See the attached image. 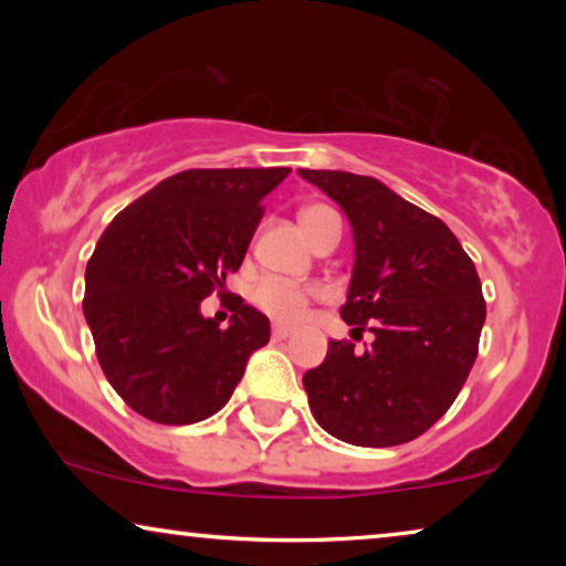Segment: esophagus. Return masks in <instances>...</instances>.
<instances>
[{"label":"esophagus","mask_w":566,"mask_h":566,"mask_svg":"<svg viewBox=\"0 0 566 566\" xmlns=\"http://www.w3.org/2000/svg\"><path fill=\"white\" fill-rule=\"evenodd\" d=\"M291 327H285V324H273V339H285L291 337Z\"/></svg>","instance_id":"obj_1"}]
</instances>
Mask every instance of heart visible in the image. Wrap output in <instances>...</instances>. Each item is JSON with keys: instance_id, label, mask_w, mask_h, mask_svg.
Segmentation results:
<instances>
[{"instance_id": "obj_1", "label": "heart", "mask_w": 566, "mask_h": 566, "mask_svg": "<svg viewBox=\"0 0 566 566\" xmlns=\"http://www.w3.org/2000/svg\"><path fill=\"white\" fill-rule=\"evenodd\" d=\"M332 216H335V211L327 206H308L298 213L301 229L306 231L308 239H314L316 231L322 229V223L329 221ZM308 301H312V291L275 281V277H268V281H262L258 289H254V304H258L265 314L273 316V319L285 324L304 319Z\"/></svg>"}]
</instances>
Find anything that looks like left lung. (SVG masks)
I'll return each instance as SVG.
<instances>
[{
	"label": "left lung",
	"instance_id": "obj_1",
	"mask_svg": "<svg viewBox=\"0 0 566 566\" xmlns=\"http://www.w3.org/2000/svg\"><path fill=\"white\" fill-rule=\"evenodd\" d=\"M343 208L355 262L339 308L353 332H374L355 353L332 339L304 374L314 420L350 446L386 448L422 436L448 412L476 360L486 306L474 262L438 216L339 169H298Z\"/></svg>",
	"mask_w": 566,
	"mask_h": 566
}]
</instances>
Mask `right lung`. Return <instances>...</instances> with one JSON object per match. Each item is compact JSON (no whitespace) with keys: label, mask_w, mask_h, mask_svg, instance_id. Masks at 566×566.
Returning <instances> with one entry per match:
<instances>
[{"label":"right lung","mask_w":566,"mask_h":566,"mask_svg":"<svg viewBox=\"0 0 566 566\" xmlns=\"http://www.w3.org/2000/svg\"><path fill=\"white\" fill-rule=\"evenodd\" d=\"M289 167L188 169L115 216L84 273V319L120 399L146 420L192 424L219 412L247 360L268 345V316L237 301L229 327L200 301L242 265L262 198Z\"/></svg>","instance_id":"1"}]
</instances>
